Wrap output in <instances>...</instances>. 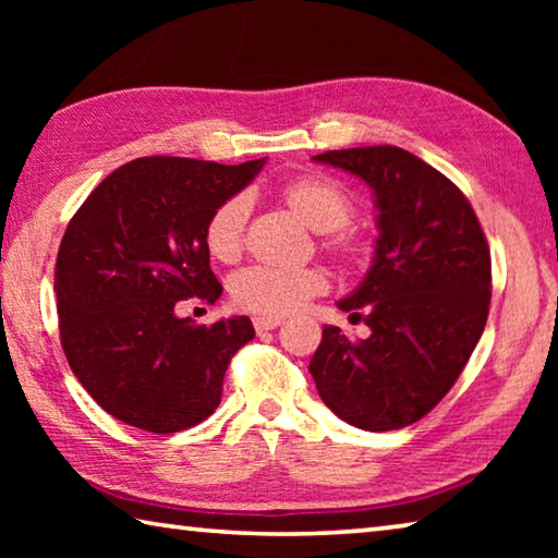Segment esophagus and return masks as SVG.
<instances>
[{
  "mask_svg": "<svg viewBox=\"0 0 558 558\" xmlns=\"http://www.w3.org/2000/svg\"><path fill=\"white\" fill-rule=\"evenodd\" d=\"M280 323H282L280 317H266V315H260V317L253 319V327H256V332H268V329H276Z\"/></svg>",
  "mask_w": 558,
  "mask_h": 558,
  "instance_id": "obj_1",
  "label": "esophagus"
}]
</instances>
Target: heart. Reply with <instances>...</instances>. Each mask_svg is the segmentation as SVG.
<instances>
[{
	"mask_svg": "<svg viewBox=\"0 0 558 558\" xmlns=\"http://www.w3.org/2000/svg\"><path fill=\"white\" fill-rule=\"evenodd\" d=\"M282 204L300 216L310 229L325 233V245L337 256H354L359 243L347 229L352 219V199L342 186L323 174H302L280 184ZM251 204L243 194H235L214 209L206 221L204 241L209 256L219 263H233L241 258L245 223H248ZM327 290V278L319 268L272 270L251 268L243 270L231 282L233 302L248 313L280 317L295 313L310 298Z\"/></svg>",
	"mask_w": 558,
	"mask_h": 558,
	"instance_id": "b5f03b06",
	"label": "heart"
}]
</instances>
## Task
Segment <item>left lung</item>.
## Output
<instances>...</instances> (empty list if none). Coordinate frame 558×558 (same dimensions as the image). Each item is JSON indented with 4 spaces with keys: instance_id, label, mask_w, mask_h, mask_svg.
I'll use <instances>...</instances> for the list:
<instances>
[{
    "instance_id": "obj_1",
    "label": "left lung",
    "mask_w": 558,
    "mask_h": 558,
    "mask_svg": "<svg viewBox=\"0 0 558 558\" xmlns=\"http://www.w3.org/2000/svg\"><path fill=\"white\" fill-rule=\"evenodd\" d=\"M315 162L369 184L376 245L364 280L337 302L372 335L349 342L325 325L310 359L319 399L362 430L423 418L465 369L493 295L489 248L460 189L401 147H354Z\"/></svg>"
}]
</instances>
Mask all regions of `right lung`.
I'll return each mask as SVG.
<instances>
[{
	"instance_id": "add662e5",
	"label": "right lung",
	"mask_w": 558,
	"mask_h": 558,
	"mask_svg": "<svg viewBox=\"0 0 558 558\" xmlns=\"http://www.w3.org/2000/svg\"><path fill=\"white\" fill-rule=\"evenodd\" d=\"M266 165L140 157L93 189L56 260L61 344L75 379L112 418L179 433L216 411L231 356L256 337L245 315L211 327L179 300L221 298L204 231Z\"/></svg>"
}]
</instances>
